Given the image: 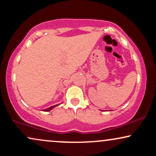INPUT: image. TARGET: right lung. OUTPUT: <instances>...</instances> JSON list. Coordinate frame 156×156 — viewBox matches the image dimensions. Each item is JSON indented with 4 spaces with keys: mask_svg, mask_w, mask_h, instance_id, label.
<instances>
[{
    "mask_svg": "<svg viewBox=\"0 0 156 156\" xmlns=\"http://www.w3.org/2000/svg\"><path fill=\"white\" fill-rule=\"evenodd\" d=\"M58 105H59V104H58ZM58 104H57V105H53V106H51V107H49V108H48L43 109V110H42V111H43V112H50V111H51V110H52V109H53V108H55V107L58 106Z\"/></svg>",
    "mask_w": 156,
    "mask_h": 156,
    "instance_id": "obj_1",
    "label": "right lung"
}]
</instances>
